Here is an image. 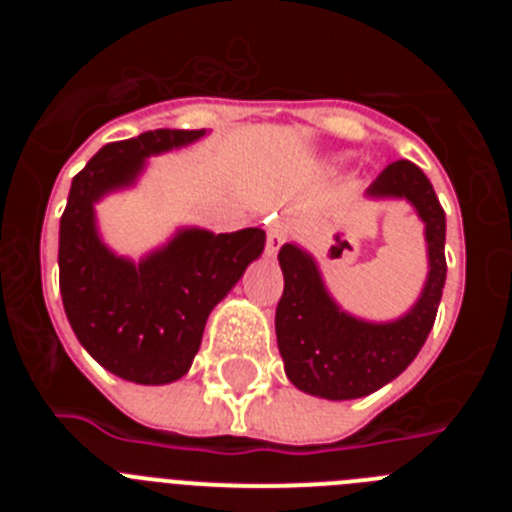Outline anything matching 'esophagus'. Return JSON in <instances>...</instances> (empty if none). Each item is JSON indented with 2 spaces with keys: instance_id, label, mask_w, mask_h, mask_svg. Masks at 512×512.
I'll list each match as a JSON object with an SVG mask.
<instances>
[{
  "instance_id": "esophagus-1",
  "label": "esophagus",
  "mask_w": 512,
  "mask_h": 512,
  "mask_svg": "<svg viewBox=\"0 0 512 512\" xmlns=\"http://www.w3.org/2000/svg\"><path fill=\"white\" fill-rule=\"evenodd\" d=\"M284 241H287V228H284L282 220H274V223L266 228V253H269V256H277V251L282 248Z\"/></svg>"
}]
</instances>
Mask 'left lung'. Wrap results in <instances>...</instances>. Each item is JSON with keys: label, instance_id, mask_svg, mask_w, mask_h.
Masks as SVG:
<instances>
[{"label": "left lung", "instance_id": "1", "mask_svg": "<svg viewBox=\"0 0 512 512\" xmlns=\"http://www.w3.org/2000/svg\"><path fill=\"white\" fill-rule=\"evenodd\" d=\"M366 197L415 207L425 225L428 277L418 302L402 318L369 323L336 305L310 253L284 243L279 251L284 292L274 320L279 354L289 382L325 400L366 397L400 377L431 333L446 282V212L428 176L410 161H395L369 184Z\"/></svg>", "mask_w": 512, "mask_h": 512}]
</instances>
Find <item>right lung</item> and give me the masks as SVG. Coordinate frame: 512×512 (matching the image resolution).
<instances>
[{
  "mask_svg": "<svg viewBox=\"0 0 512 512\" xmlns=\"http://www.w3.org/2000/svg\"><path fill=\"white\" fill-rule=\"evenodd\" d=\"M205 130H148L99 148L74 176L58 230L63 310L94 361L135 384L182 379L200 351L207 315L264 251L266 233L182 228L140 264L104 246L94 205L133 187L148 156L200 140Z\"/></svg>",
  "mask_w": 512,
  "mask_h": 512,
  "instance_id": "1",
  "label": "right lung"
}]
</instances>
